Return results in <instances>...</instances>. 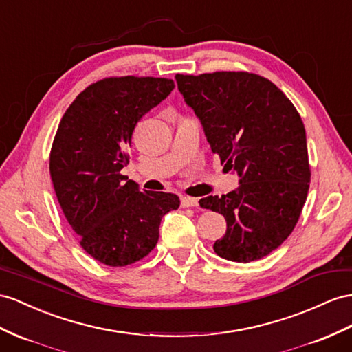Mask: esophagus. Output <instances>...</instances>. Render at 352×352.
Masks as SVG:
<instances>
[{"instance_id": "1", "label": "esophagus", "mask_w": 352, "mask_h": 352, "mask_svg": "<svg viewBox=\"0 0 352 352\" xmlns=\"http://www.w3.org/2000/svg\"><path fill=\"white\" fill-rule=\"evenodd\" d=\"M197 205H199V199H197V197H188V196L182 197L183 208H190V206H197Z\"/></svg>"}]
</instances>
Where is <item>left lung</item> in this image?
I'll list each match as a JSON object with an SVG mask.
<instances>
[{
  "mask_svg": "<svg viewBox=\"0 0 352 352\" xmlns=\"http://www.w3.org/2000/svg\"><path fill=\"white\" fill-rule=\"evenodd\" d=\"M175 80L212 153L241 177L236 190L199 201L228 223L214 251L238 263L263 258L290 236L308 196L311 169L300 116L283 90L253 73L177 74Z\"/></svg>",
  "mask_w": 352,
  "mask_h": 352,
  "instance_id": "obj_1",
  "label": "left lung"
}]
</instances>
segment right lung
<instances>
[{
    "label": "right lung",
    "instance_id": "add662e5",
    "mask_svg": "<svg viewBox=\"0 0 352 352\" xmlns=\"http://www.w3.org/2000/svg\"><path fill=\"white\" fill-rule=\"evenodd\" d=\"M174 87L169 78H102L60 119L50 151L53 187L80 245L107 266L146 257L157 244L162 217L179 206L177 195L140 192L120 174L135 126Z\"/></svg>",
    "mask_w": 352,
    "mask_h": 352
}]
</instances>
